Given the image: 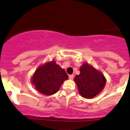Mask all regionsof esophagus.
<instances>
[{
	"label": "esophagus",
	"instance_id": "1",
	"mask_svg": "<svg viewBox=\"0 0 130 130\" xmlns=\"http://www.w3.org/2000/svg\"><path fill=\"white\" fill-rule=\"evenodd\" d=\"M69 78L70 80H73V79L74 78V75H73V74H71V75L69 76Z\"/></svg>",
	"mask_w": 130,
	"mask_h": 130
}]
</instances>
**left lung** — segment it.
<instances>
[{"mask_svg": "<svg viewBox=\"0 0 130 130\" xmlns=\"http://www.w3.org/2000/svg\"><path fill=\"white\" fill-rule=\"evenodd\" d=\"M80 71V74L76 75L74 80L79 93L83 98H93L104 88L106 83L105 76L88 63L83 64Z\"/></svg>", "mask_w": 130, "mask_h": 130, "instance_id": "left-lung-1", "label": "left lung"}]
</instances>
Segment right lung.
<instances>
[{"label": "right lung", "instance_id": "right-lung-1", "mask_svg": "<svg viewBox=\"0 0 130 130\" xmlns=\"http://www.w3.org/2000/svg\"><path fill=\"white\" fill-rule=\"evenodd\" d=\"M68 78L65 70L52 61L37 69L32 76V83L40 93L50 95L56 93Z\"/></svg>", "mask_w": 130, "mask_h": 130}]
</instances>
